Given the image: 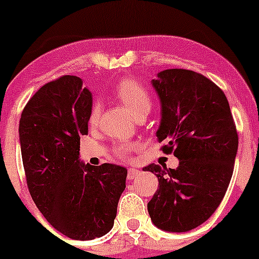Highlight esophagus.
Masks as SVG:
<instances>
[{"mask_svg": "<svg viewBox=\"0 0 259 259\" xmlns=\"http://www.w3.org/2000/svg\"><path fill=\"white\" fill-rule=\"evenodd\" d=\"M140 174V170L137 168H130L127 169V179L129 180H133L135 178V177H138Z\"/></svg>", "mask_w": 259, "mask_h": 259, "instance_id": "34e87169", "label": "esophagus"}]
</instances>
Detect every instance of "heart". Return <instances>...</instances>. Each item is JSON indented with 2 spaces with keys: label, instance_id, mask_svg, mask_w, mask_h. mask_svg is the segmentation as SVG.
<instances>
[{
  "label": "heart",
  "instance_id": "obj_1",
  "mask_svg": "<svg viewBox=\"0 0 259 259\" xmlns=\"http://www.w3.org/2000/svg\"><path fill=\"white\" fill-rule=\"evenodd\" d=\"M114 95L132 111L135 117L143 113H149L150 110V96L148 91L139 82L130 79L120 81L114 89ZM100 116V109L98 105H94L89 116V124L95 126ZM137 149L134 143H126L117 146V154L120 158H126L133 150Z\"/></svg>",
  "mask_w": 259,
  "mask_h": 259
}]
</instances>
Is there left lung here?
<instances>
[{"instance_id": "obj_1", "label": "left lung", "mask_w": 259, "mask_h": 259, "mask_svg": "<svg viewBox=\"0 0 259 259\" xmlns=\"http://www.w3.org/2000/svg\"><path fill=\"white\" fill-rule=\"evenodd\" d=\"M161 104L156 138L178 168L149 164L159 189L148 203L151 222L166 232H188L204 223L221 204L234 168L238 134L223 91L202 74L160 71L151 81Z\"/></svg>"}]
</instances>
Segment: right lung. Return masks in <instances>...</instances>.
Returning a JSON list of instances; mask_svg holds the SVG:
<instances>
[{"label":"right lung","mask_w":259,"mask_h":259,"mask_svg":"<svg viewBox=\"0 0 259 259\" xmlns=\"http://www.w3.org/2000/svg\"><path fill=\"white\" fill-rule=\"evenodd\" d=\"M77 76L50 81L28 100L20 119V144L30 194L60 233L89 241L114 226L127 170L115 164L80 161V135L93 108Z\"/></svg>","instance_id":"1"}]
</instances>
